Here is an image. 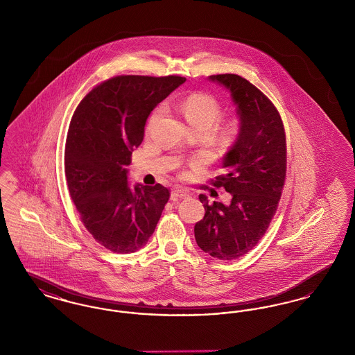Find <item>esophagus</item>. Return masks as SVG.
I'll return each mask as SVG.
<instances>
[{
	"label": "esophagus",
	"instance_id": "1",
	"mask_svg": "<svg viewBox=\"0 0 355 355\" xmlns=\"http://www.w3.org/2000/svg\"><path fill=\"white\" fill-rule=\"evenodd\" d=\"M189 197V191L185 189H181V187H175L173 191H171V200H178V198H186Z\"/></svg>",
	"mask_w": 355,
	"mask_h": 355
}]
</instances>
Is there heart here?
I'll return each mask as SVG.
<instances>
[{
    "label": "heart",
    "instance_id": "b5f03b06",
    "mask_svg": "<svg viewBox=\"0 0 355 355\" xmlns=\"http://www.w3.org/2000/svg\"><path fill=\"white\" fill-rule=\"evenodd\" d=\"M180 110L184 114L190 128L193 126H207L211 128L213 123L220 117V102L217 101L213 96L206 93H193L189 94L184 101L180 103ZM164 113L162 107H158L153 112L148 129H150L153 125L161 119ZM234 128H230L229 132H233Z\"/></svg>",
    "mask_w": 355,
    "mask_h": 355
}]
</instances>
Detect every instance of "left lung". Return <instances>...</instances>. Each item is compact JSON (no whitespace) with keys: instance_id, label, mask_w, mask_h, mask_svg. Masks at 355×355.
I'll return each instance as SVG.
<instances>
[{"instance_id":"left-lung-1","label":"left lung","mask_w":355,"mask_h":355,"mask_svg":"<svg viewBox=\"0 0 355 355\" xmlns=\"http://www.w3.org/2000/svg\"><path fill=\"white\" fill-rule=\"evenodd\" d=\"M225 86L239 116V133L223 157V174L213 185L232 194L229 205H209L194 226L197 245L214 258L232 261L249 253L266 233L286 178V135L272 102L236 74L210 76Z\"/></svg>"}]
</instances>
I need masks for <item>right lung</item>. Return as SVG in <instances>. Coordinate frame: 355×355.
Instances as JSON below:
<instances>
[{
  "label": "right lung",
  "mask_w": 355,
  "mask_h": 355,
  "mask_svg": "<svg viewBox=\"0 0 355 355\" xmlns=\"http://www.w3.org/2000/svg\"><path fill=\"white\" fill-rule=\"evenodd\" d=\"M185 81L117 76L90 90L71 117L65 146L69 194L86 230L113 253L144 248L169 201V189L161 184L129 185L126 166L153 109Z\"/></svg>",
  "instance_id": "add662e5"
}]
</instances>
